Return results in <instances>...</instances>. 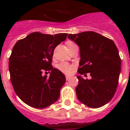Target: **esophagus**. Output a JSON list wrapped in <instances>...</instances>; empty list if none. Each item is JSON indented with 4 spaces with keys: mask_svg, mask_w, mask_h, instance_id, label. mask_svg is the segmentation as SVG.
<instances>
[{
    "mask_svg": "<svg viewBox=\"0 0 130 130\" xmlns=\"http://www.w3.org/2000/svg\"><path fill=\"white\" fill-rule=\"evenodd\" d=\"M70 78L71 77L70 76H66V80H67V81H68L69 79H70Z\"/></svg>",
    "mask_w": 130,
    "mask_h": 130,
    "instance_id": "obj_1",
    "label": "esophagus"
}]
</instances>
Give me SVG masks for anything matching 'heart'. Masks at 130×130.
Returning <instances> with one entry per match:
<instances>
[{"instance_id":"obj_1","label":"heart","mask_w":130,"mask_h":130,"mask_svg":"<svg viewBox=\"0 0 130 130\" xmlns=\"http://www.w3.org/2000/svg\"><path fill=\"white\" fill-rule=\"evenodd\" d=\"M75 44L74 42H70V41H68V42H66V45H67L68 48H70L71 47L75 45ZM58 69L59 70L60 72H62V73H65V74H67V75H69L72 72V70H73V68L71 66L70 64H69L67 62H62L60 64H59L57 66Z\"/></svg>"}]
</instances>
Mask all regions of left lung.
Instances as JSON below:
<instances>
[{
  "instance_id": "8db88e82",
  "label": "left lung",
  "mask_w": 130,
  "mask_h": 130,
  "mask_svg": "<svg viewBox=\"0 0 130 130\" xmlns=\"http://www.w3.org/2000/svg\"><path fill=\"white\" fill-rule=\"evenodd\" d=\"M68 37L80 49L78 73H90L92 77L84 79L81 75L77 77L78 100L89 107L104 106L114 96L119 83L121 59L115 43L92 31L69 34Z\"/></svg>"
}]
</instances>
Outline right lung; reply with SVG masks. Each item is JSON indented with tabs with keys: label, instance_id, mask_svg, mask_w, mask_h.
<instances>
[{
	"label": "right lung",
	"instance_id": "add662e5",
	"mask_svg": "<svg viewBox=\"0 0 130 130\" xmlns=\"http://www.w3.org/2000/svg\"><path fill=\"white\" fill-rule=\"evenodd\" d=\"M67 33L54 35L35 32L18 40L9 58L10 79L16 94L24 103L43 109L57 102L66 77L51 65L54 49ZM51 72L49 78L43 71Z\"/></svg>",
	"mask_w": 130,
	"mask_h": 130
}]
</instances>
